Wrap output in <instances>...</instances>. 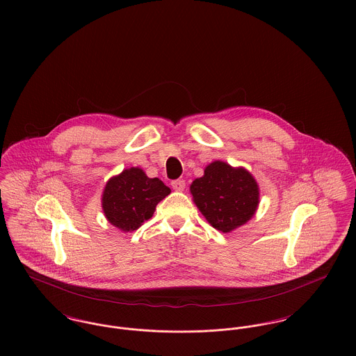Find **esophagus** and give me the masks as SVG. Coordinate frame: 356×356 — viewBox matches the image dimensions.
<instances>
[{"label": "esophagus", "instance_id": "obj_1", "mask_svg": "<svg viewBox=\"0 0 356 356\" xmlns=\"http://www.w3.org/2000/svg\"><path fill=\"white\" fill-rule=\"evenodd\" d=\"M171 186H172V189L177 191V192H184L186 184H185L184 179H175V181L171 182Z\"/></svg>", "mask_w": 356, "mask_h": 356}]
</instances>
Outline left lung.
Listing matches in <instances>:
<instances>
[{"label":"left lung","mask_w":356,"mask_h":356,"mask_svg":"<svg viewBox=\"0 0 356 356\" xmlns=\"http://www.w3.org/2000/svg\"><path fill=\"white\" fill-rule=\"evenodd\" d=\"M191 193L207 222L222 233L245 225L259 207V185L244 167L215 160L191 185Z\"/></svg>","instance_id":"obj_1"}]
</instances>
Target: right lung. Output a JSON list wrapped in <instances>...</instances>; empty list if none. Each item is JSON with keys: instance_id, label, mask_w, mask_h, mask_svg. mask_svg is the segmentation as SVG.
<instances>
[{"instance_id": "obj_1", "label": "right lung", "mask_w": 356, "mask_h": 356, "mask_svg": "<svg viewBox=\"0 0 356 356\" xmlns=\"http://www.w3.org/2000/svg\"><path fill=\"white\" fill-rule=\"evenodd\" d=\"M170 193L171 189L159 178H149L140 167H130L106 181L102 211L120 232H134L152 218L156 205Z\"/></svg>"}]
</instances>
